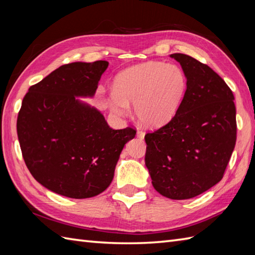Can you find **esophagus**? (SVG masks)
Instances as JSON below:
<instances>
[{
    "mask_svg": "<svg viewBox=\"0 0 255 255\" xmlns=\"http://www.w3.org/2000/svg\"><path fill=\"white\" fill-rule=\"evenodd\" d=\"M144 134H145V132L142 131V130H138L137 131V137L140 138V139H143L144 138Z\"/></svg>",
    "mask_w": 255,
    "mask_h": 255,
    "instance_id": "obj_1",
    "label": "esophagus"
}]
</instances>
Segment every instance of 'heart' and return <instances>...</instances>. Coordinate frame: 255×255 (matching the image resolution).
I'll return each mask as SVG.
<instances>
[{
    "label": "heart",
    "mask_w": 255,
    "mask_h": 255,
    "mask_svg": "<svg viewBox=\"0 0 255 255\" xmlns=\"http://www.w3.org/2000/svg\"><path fill=\"white\" fill-rule=\"evenodd\" d=\"M186 89V74L180 67L148 61L125 69L116 75L108 105L118 116L127 115L129 106L133 105L140 123L158 128L174 118Z\"/></svg>",
    "instance_id": "obj_1"
}]
</instances>
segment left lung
<instances>
[{
  "label": "left lung",
  "mask_w": 255,
  "mask_h": 255,
  "mask_svg": "<svg viewBox=\"0 0 255 255\" xmlns=\"http://www.w3.org/2000/svg\"><path fill=\"white\" fill-rule=\"evenodd\" d=\"M171 58L186 74L182 105L170 123L145 134V166L156 192L188 199L221 181L237 140L235 96L213 69L183 53Z\"/></svg>",
  "instance_id": "left-lung-1"
}]
</instances>
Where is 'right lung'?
Returning a JSON list of instances; mask_svg holds the SVG:
<instances>
[{
	"label": "right lung",
	"instance_id": "right-lung-1",
	"mask_svg": "<svg viewBox=\"0 0 255 255\" xmlns=\"http://www.w3.org/2000/svg\"><path fill=\"white\" fill-rule=\"evenodd\" d=\"M107 61L72 62L32 85L21 102L17 136L31 175L49 191L90 198L113 181L122 151L136 130H115L80 100L95 95Z\"/></svg>",
	"mask_w": 255,
	"mask_h": 255
}]
</instances>
